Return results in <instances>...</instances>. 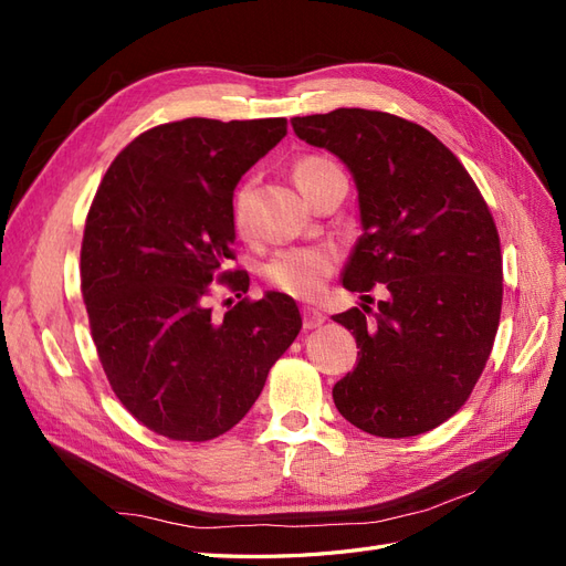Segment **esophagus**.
Instances as JSON below:
<instances>
[{
	"label": "esophagus",
	"mask_w": 566,
	"mask_h": 566,
	"mask_svg": "<svg viewBox=\"0 0 566 566\" xmlns=\"http://www.w3.org/2000/svg\"><path fill=\"white\" fill-rule=\"evenodd\" d=\"M323 321H325L323 312L314 310V306H302V323H304L306 331L318 328V325H323Z\"/></svg>",
	"instance_id": "obj_1"
}]
</instances>
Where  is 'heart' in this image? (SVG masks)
Returning <instances> with one entry per match:
<instances>
[{
	"label": "heart",
	"mask_w": 566,
	"mask_h": 566,
	"mask_svg": "<svg viewBox=\"0 0 566 566\" xmlns=\"http://www.w3.org/2000/svg\"><path fill=\"white\" fill-rule=\"evenodd\" d=\"M331 167H337V165L318 156H306L293 165V177L306 193L310 191L312 181ZM252 188H254L252 179L243 181L235 188L233 200H231V224L238 233H245L250 224ZM335 264H337V254L331 248H293L271 256L264 266V279L271 287L281 290L285 295H293L300 300H314L323 293L325 281L333 276Z\"/></svg>",
	"instance_id": "heart-1"
}]
</instances>
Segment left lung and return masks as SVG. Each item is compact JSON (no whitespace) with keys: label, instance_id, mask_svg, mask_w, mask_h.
I'll list each match as a JSON object with an SVG mask.
<instances>
[{"label":"left lung","instance_id":"left-lung-1","mask_svg":"<svg viewBox=\"0 0 566 566\" xmlns=\"http://www.w3.org/2000/svg\"><path fill=\"white\" fill-rule=\"evenodd\" d=\"M358 188L364 235L347 290L385 300L335 314L358 358L333 387L342 418L385 439L430 432L458 413L482 375L503 306L501 238L468 169L432 132L399 115L337 108L293 117Z\"/></svg>","mask_w":566,"mask_h":566}]
</instances>
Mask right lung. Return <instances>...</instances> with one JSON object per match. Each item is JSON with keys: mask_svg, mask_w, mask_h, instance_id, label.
<instances>
[{"mask_svg": "<svg viewBox=\"0 0 566 566\" xmlns=\"http://www.w3.org/2000/svg\"><path fill=\"white\" fill-rule=\"evenodd\" d=\"M285 117H186L136 136L101 179L80 250L82 297L111 389L150 432L210 441L245 418L302 318L293 297H243L212 316V283L248 293L233 188Z\"/></svg>", "mask_w": 566, "mask_h": 566, "instance_id": "add662e5", "label": "right lung"}]
</instances>
